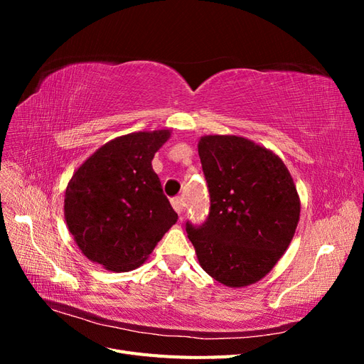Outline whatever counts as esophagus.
<instances>
[{
	"instance_id": "esophagus-1",
	"label": "esophagus",
	"mask_w": 364,
	"mask_h": 364,
	"mask_svg": "<svg viewBox=\"0 0 364 364\" xmlns=\"http://www.w3.org/2000/svg\"><path fill=\"white\" fill-rule=\"evenodd\" d=\"M171 205H173V208H174V211L178 213L179 215L183 214V211H185V203H183L182 197H176V199L171 200Z\"/></svg>"
}]
</instances>
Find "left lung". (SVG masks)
I'll use <instances>...</instances> for the list:
<instances>
[{"label": "left lung", "mask_w": 364, "mask_h": 364, "mask_svg": "<svg viewBox=\"0 0 364 364\" xmlns=\"http://www.w3.org/2000/svg\"><path fill=\"white\" fill-rule=\"evenodd\" d=\"M211 196L200 228L186 232L202 269L226 287H247L277 266L299 223L301 199L282 159L237 135L200 136Z\"/></svg>", "instance_id": "8db88e82"}]
</instances>
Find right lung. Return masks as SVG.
Segmentation results:
<instances>
[{"instance_id":"obj_1","label":"right lung","mask_w":364,"mask_h":364,"mask_svg":"<svg viewBox=\"0 0 364 364\" xmlns=\"http://www.w3.org/2000/svg\"><path fill=\"white\" fill-rule=\"evenodd\" d=\"M168 129L134 132L95 150L73 174L63 213L83 255L111 272L144 264L178 222L151 159L168 141Z\"/></svg>"}]
</instances>
